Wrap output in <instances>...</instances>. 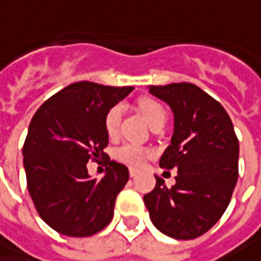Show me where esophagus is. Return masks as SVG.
I'll return each mask as SVG.
<instances>
[{
	"label": "esophagus",
	"instance_id": "obj_1",
	"mask_svg": "<svg viewBox=\"0 0 261 261\" xmlns=\"http://www.w3.org/2000/svg\"><path fill=\"white\" fill-rule=\"evenodd\" d=\"M136 175H137V171L131 168V169H130V176H131V178H134V176H136Z\"/></svg>",
	"mask_w": 261,
	"mask_h": 261
}]
</instances>
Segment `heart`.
<instances>
[{
    "label": "heart",
    "instance_id": "b5f03b06",
    "mask_svg": "<svg viewBox=\"0 0 261 261\" xmlns=\"http://www.w3.org/2000/svg\"><path fill=\"white\" fill-rule=\"evenodd\" d=\"M139 109L142 111V114L146 117L147 122L150 124V127L158 124V122H165L166 121V111L165 108L156 100L153 99H143L139 102ZM121 117H122V108L119 105H114L108 109L105 119H103V125L105 131L111 139L117 137L121 125ZM149 154V150L146 147H143L140 144L136 143H124L121 144L118 149L115 150V159L124 165H128L133 168H137L144 162V158Z\"/></svg>",
    "mask_w": 261,
    "mask_h": 261
}]
</instances>
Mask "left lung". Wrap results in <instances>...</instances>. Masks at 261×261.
<instances>
[{"mask_svg":"<svg viewBox=\"0 0 261 261\" xmlns=\"http://www.w3.org/2000/svg\"><path fill=\"white\" fill-rule=\"evenodd\" d=\"M174 112V134L159 165L178 169L175 184L156 186L143 200L153 225L175 240L206 233L226 210L238 179L240 144L218 100L193 83L150 86Z\"/></svg>","mask_w":261,"mask_h":261,"instance_id":"obj_1","label":"left lung"}]
</instances>
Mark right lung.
<instances>
[{
    "mask_svg": "<svg viewBox=\"0 0 261 261\" xmlns=\"http://www.w3.org/2000/svg\"><path fill=\"white\" fill-rule=\"evenodd\" d=\"M133 87L79 82L42 103L23 146L29 194L39 216L57 232L90 237L114 218L115 200L128 169L103 152L108 109ZM102 157L110 166L102 180L90 178L85 164Z\"/></svg>",
    "mask_w": 261,
    "mask_h": 261,
    "instance_id": "add662e5",
    "label": "right lung"
}]
</instances>
